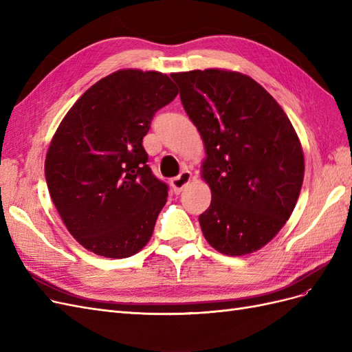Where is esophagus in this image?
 Segmentation results:
<instances>
[{"instance_id": "obj_1", "label": "esophagus", "mask_w": 352, "mask_h": 352, "mask_svg": "<svg viewBox=\"0 0 352 352\" xmlns=\"http://www.w3.org/2000/svg\"><path fill=\"white\" fill-rule=\"evenodd\" d=\"M190 179H192V173H190L188 168H185L176 177L170 180V184H172V188H173L175 192L179 194L180 190H182L190 182Z\"/></svg>"}]
</instances>
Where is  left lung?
<instances>
[{"label": "left lung", "instance_id": "obj_1", "mask_svg": "<svg viewBox=\"0 0 352 352\" xmlns=\"http://www.w3.org/2000/svg\"><path fill=\"white\" fill-rule=\"evenodd\" d=\"M180 101L204 141L211 204L199 226L212 248L245 255L270 242L295 208L304 154L291 120L247 74L173 73Z\"/></svg>", "mask_w": 352, "mask_h": 352}]
</instances>
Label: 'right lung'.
<instances>
[{
  "mask_svg": "<svg viewBox=\"0 0 352 352\" xmlns=\"http://www.w3.org/2000/svg\"><path fill=\"white\" fill-rule=\"evenodd\" d=\"M177 95L160 72L119 70L74 102L52 138L45 179L52 202L82 247L126 258L150 241L168 186L142 145L155 113Z\"/></svg>",
  "mask_w": 352,
  "mask_h": 352,
  "instance_id": "obj_1",
  "label": "right lung"
}]
</instances>
